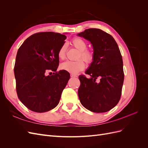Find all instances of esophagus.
I'll use <instances>...</instances> for the list:
<instances>
[{"instance_id":"obj_1","label":"esophagus","mask_w":148,"mask_h":148,"mask_svg":"<svg viewBox=\"0 0 148 148\" xmlns=\"http://www.w3.org/2000/svg\"><path fill=\"white\" fill-rule=\"evenodd\" d=\"M70 77H77V76L74 74H70Z\"/></svg>"}]
</instances>
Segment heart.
<instances>
[{
	"label": "heart",
	"instance_id": "heart-1",
	"mask_svg": "<svg viewBox=\"0 0 148 148\" xmlns=\"http://www.w3.org/2000/svg\"><path fill=\"white\" fill-rule=\"evenodd\" d=\"M72 44L73 46L79 51L78 55V59L82 58L87 64H91L93 61L94 56L91 51L86 49L87 44L83 39L79 38H75L72 39ZM66 45L63 44L58 51V57L60 59H64L66 56ZM82 59L75 61L67 60L63 62L60 65V69L65 70L69 73L76 74L84 69V62Z\"/></svg>",
	"mask_w": 148,
	"mask_h": 148
}]
</instances>
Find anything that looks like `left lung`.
Returning <instances> with one entry per match:
<instances>
[{"label": "left lung", "instance_id": "8db88e82", "mask_svg": "<svg viewBox=\"0 0 148 148\" xmlns=\"http://www.w3.org/2000/svg\"><path fill=\"white\" fill-rule=\"evenodd\" d=\"M78 36L90 41L94 50L93 61L85 72L90 78L79 76L80 102L93 112H106L118 104L122 95L124 73L120 49L114 38L100 29H85Z\"/></svg>", "mask_w": 148, "mask_h": 148}]
</instances>
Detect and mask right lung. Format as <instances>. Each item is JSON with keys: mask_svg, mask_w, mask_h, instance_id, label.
Masks as SVG:
<instances>
[{"mask_svg": "<svg viewBox=\"0 0 148 148\" xmlns=\"http://www.w3.org/2000/svg\"><path fill=\"white\" fill-rule=\"evenodd\" d=\"M65 34L42 32L31 35L18 49L14 66L18 99L29 110L46 112L58 105L70 79L65 70L57 72L58 51L64 44ZM49 71L56 73L47 75Z\"/></svg>", "mask_w": 148, "mask_h": 148, "instance_id": "add662e5", "label": "right lung"}]
</instances>
